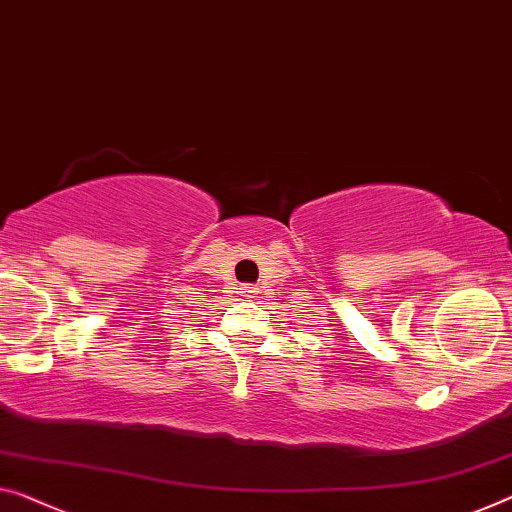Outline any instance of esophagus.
<instances>
[{
	"mask_svg": "<svg viewBox=\"0 0 512 512\" xmlns=\"http://www.w3.org/2000/svg\"><path fill=\"white\" fill-rule=\"evenodd\" d=\"M242 293H245V295H251V293H254V288H251V286H242Z\"/></svg>",
	"mask_w": 512,
	"mask_h": 512,
	"instance_id": "1",
	"label": "esophagus"
}]
</instances>
